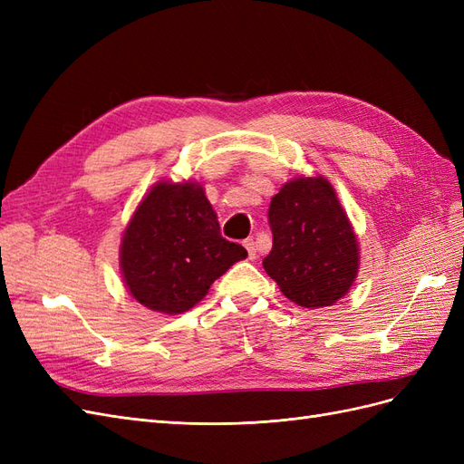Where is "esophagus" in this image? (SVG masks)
I'll use <instances>...</instances> for the list:
<instances>
[{
  "instance_id": "1",
  "label": "esophagus",
  "mask_w": 464,
  "mask_h": 464,
  "mask_svg": "<svg viewBox=\"0 0 464 464\" xmlns=\"http://www.w3.org/2000/svg\"><path fill=\"white\" fill-rule=\"evenodd\" d=\"M244 247L247 249V257H249L251 261L257 259V244H256L254 240H251V237H249V240L244 242Z\"/></svg>"
}]
</instances>
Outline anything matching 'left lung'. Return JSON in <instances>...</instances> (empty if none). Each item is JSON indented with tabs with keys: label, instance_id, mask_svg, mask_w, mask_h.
<instances>
[{
	"label": "left lung",
	"instance_id": "8db88e82",
	"mask_svg": "<svg viewBox=\"0 0 464 464\" xmlns=\"http://www.w3.org/2000/svg\"><path fill=\"white\" fill-rule=\"evenodd\" d=\"M273 249L263 266L288 300L302 307L333 305L353 288L360 244L327 178L298 176L269 207Z\"/></svg>",
	"mask_w": 464,
	"mask_h": 464
}]
</instances>
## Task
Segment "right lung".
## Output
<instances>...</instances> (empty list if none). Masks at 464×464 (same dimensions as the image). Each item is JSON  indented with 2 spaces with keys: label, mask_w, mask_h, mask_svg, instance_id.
<instances>
[{
  "label": "right lung",
  "mask_w": 464,
  "mask_h": 464,
  "mask_svg": "<svg viewBox=\"0 0 464 464\" xmlns=\"http://www.w3.org/2000/svg\"><path fill=\"white\" fill-rule=\"evenodd\" d=\"M247 257L224 240L199 181L159 179L139 201L120 242L123 285L147 310L178 315L199 304L218 276Z\"/></svg>",
  "instance_id": "add662e5"
}]
</instances>
